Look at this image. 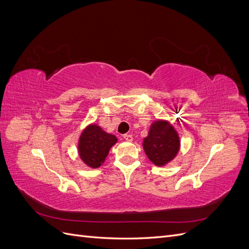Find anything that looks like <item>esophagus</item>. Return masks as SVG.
Here are the masks:
<instances>
[{
  "instance_id": "obj_1",
  "label": "esophagus",
  "mask_w": 249,
  "mask_h": 249,
  "mask_svg": "<svg viewBox=\"0 0 249 249\" xmlns=\"http://www.w3.org/2000/svg\"><path fill=\"white\" fill-rule=\"evenodd\" d=\"M124 139L125 141H132L133 140V136H132V135H130V134H124Z\"/></svg>"
}]
</instances>
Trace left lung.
Returning a JSON list of instances; mask_svg holds the SVG:
<instances>
[{
	"label": "left lung",
	"mask_w": 249,
	"mask_h": 249,
	"mask_svg": "<svg viewBox=\"0 0 249 249\" xmlns=\"http://www.w3.org/2000/svg\"><path fill=\"white\" fill-rule=\"evenodd\" d=\"M143 148L150 161L158 166H163L178 154V136L168 123L159 120L150 126L148 136L143 141Z\"/></svg>",
	"instance_id": "8db88e82"
}]
</instances>
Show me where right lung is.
I'll return each mask as SVG.
<instances>
[{"label": "right lung", "instance_id": "1", "mask_svg": "<svg viewBox=\"0 0 249 249\" xmlns=\"http://www.w3.org/2000/svg\"><path fill=\"white\" fill-rule=\"evenodd\" d=\"M114 135L104 132L100 126L91 124L82 133L79 141L81 159L89 167L97 168L108 156L109 149L116 143Z\"/></svg>", "mask_w": 249, "mask_h": 249}]
</instances>
